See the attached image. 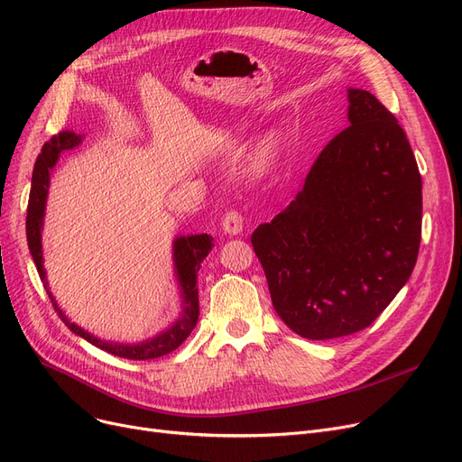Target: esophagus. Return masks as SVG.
<instances>
[{
	"label": "esophagus",
	"mask_w": 462,
	"mask_h": 462,
	"mask_svg": "<svg viewBox=\"0 0 462 462\" xmlns=\"http://www.w3.org/2000/svg\"><path fill=\"white\" fill-rule=\"evenodd\" d=\"M223 230L228 236H237L241 230H244V215L236 209H230L223 217Z\"/></svg>",
	"instance_id": "esophagus-1"
}]
</instances>
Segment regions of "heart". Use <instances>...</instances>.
Returning <instances> with one entry per match:
<instances>
[{
	"instance_id": "heart-1",
	"label": "heart",
	"mask_w": 462,
	"mask_h": 462,
	"mask_svg": "<svg viewBox=\"0 0 462 462\" xmlns=\"http://www.w3.org/2000/svg\"><path fill=\"white\" fill-rule=\"evenodd\" d=\"M279 153H281L279 136L272 134L268 138H263L258 143V148L254 150L253 159H251V166H253L254 172H258V174L268 172V170L275 164V161L279 159Z\"/></svg>"
}]
</instances>
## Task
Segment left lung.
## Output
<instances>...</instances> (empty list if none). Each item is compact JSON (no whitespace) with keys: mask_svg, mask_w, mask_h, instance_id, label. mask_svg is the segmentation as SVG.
Returning a JSON list of instances; mask_svg holds the SVG:
<instances>
[{"mask_svg":"<svg viewBox=\"0 0 462 462\" xmlns=\"http://www.w3.org/2000/svg\"><path fill=\"white\" fill-rule=\"evenodd\" d=\"M350 125L310 166L303 189L251 244L282 322L310 341L371 326L414 270L421 176L397 117L348 89Z\"/></svg>","mask_w":462,"mask_h":462,"instance_id":"1","label":"left lung"}]
</instances>
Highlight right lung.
Wrapping results in <instances>:
<instances>
[{"instance_id":"1","label":"right lung","mask_w":462,"mask_h":462,"mask_svg":"<svg viewBox=\"0 0 462 462\" xmlns=\"http://www.w3.org/2000/svg\"><path fill=\"white\" fill-rule=\"evenodd\" d=\"M82 142V136L72 133V131H63L56 136L48 140L41 155L35 161L33 168V176H32V190H30V204H28V217H26V236H28V245L30 253L33 256L35 268L41 275V281L44 282L46 294L51 298L56 312L60 314V319L65 322V326L82 338H86L88 343L93 346L101 348L112 356L117 357H125V359H155L164 354L174 352L185 338L190 335V331L197 326L199 320V270L202 260L208 256V253L213 247V237L208 234H197V236H181L174 239V268H176V279L180 282V292H181V312L176 319V322L170 326L168 329L161 331L153 338H148V341H142L136 345H125V343H112V341H103V338L91 335L89 331L82 329L75 322H70L63 310L58 307L51 288H48L46 281V272L42 265V244H41V232H42V218H44V208H46V197H48V185H51V170L56 166L58 157L65 150H72Z\"/></svg>"}]
</instances>
